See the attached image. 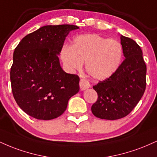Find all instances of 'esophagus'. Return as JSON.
I'll list each match as a JSON object with an SVG mask.
<instances>
[{"label":"esophagus","instance_id":"obj_1","mask_svg":"<svg viewBox=\"0 0 157 157\" xmlns=\"http://www.w3.org/2000/svg\"><path fill=\"white\" fill-rule=\"evenodd\" d=\"M90 87L89 82L85 79H81L80 80V88L81 91H84V90L89 89Z\"/></svg>","mask_w":157,"mask_h":157}]
</instances>
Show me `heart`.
<instances>
[{
  "instance_id": "heart-1",
  "label": "heart",
  "mask_w": 157,
  "mask_h": 157,
  "mask_svg": "<svg viewBox=\"0 0 157 157\" xmlns=\"http://www.w3.org/2000/svg\"><path fill=\"white\" fill-rule=\"evenodd\" d=\"M123 48L116 40H109L97 34H84L73 39L71 46H64L60 58L70 72L81 69L85 63L89 76L98 80L109 78L122 62Z\"/></svg>"
}]
</instances>
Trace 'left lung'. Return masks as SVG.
<instances>
[{
  "label": "left lung",
  "mask_w": 157,
  "mask_h": 157,
  "mask_svg": "<svg viewBox=\"0 0 157 157\" xmlns=\"http://www.w3.org/2000/svg\"><path fill=\"white\" fill-rule=\"evenodd\" d=\"M125 60L112 76L93 86L98 98L91 106L97 117L114 120L125 117L137 105L146 86V65L141 48L121 35Z\"/></svg>",
  "instance_id": "8db88e82"
}]
</instances>
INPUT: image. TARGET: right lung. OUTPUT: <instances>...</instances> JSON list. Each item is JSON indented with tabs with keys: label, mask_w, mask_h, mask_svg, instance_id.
Segmentation results:
<instances>
[{
	"label": "right lung",
	"mask_w": 157,
	"mask_h": 157,
	"mask_svg": "<svg viewBox=\"0 0 157 157\" xmlns=\"http://www.w3.org/2000/svg\"><path fill=\"white\" fill-rule=\"evenodd\" d=\"M75 25L44 26L25 36L15 48L10 80L19 107L32 117L49 120L66 111L80 90V78L63 70L58 55Z\"/></svg>",
	"instance_id": "1"
}]
</instances>
